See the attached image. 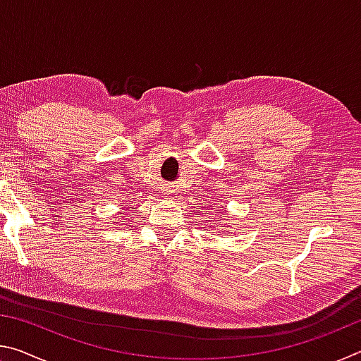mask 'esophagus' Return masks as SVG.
<instances>
[{"label": "esophagus", "mask_w": 361, "mask_h": 361, "mask_svg": "<svg viewBox=\"0 0 361 361\" xmlns=\"http://www.w3.org/2000/svg\"><path fill=\"white\" fill-rule=\"evenodd\" d=\"M169 192H170V191H169V189H164V191H162V194H161V195H162V197H167V195H169Z\"/></svg>", "instance_id": "esophagus-1"}]
</instances>
